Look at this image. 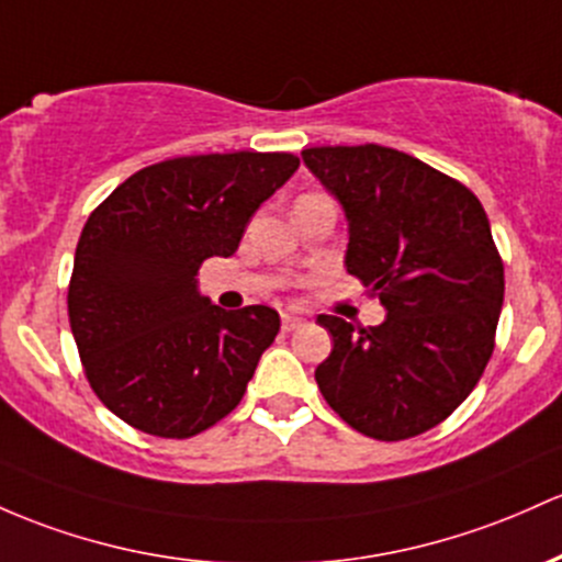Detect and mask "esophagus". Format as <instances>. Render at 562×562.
I'll use <instances>...</instances> for the list:
<instances>
[{"label": "esophagus", "mask_w": 562, "mask_h": 562, "mask_svg": "<svg viewBox=\"0 0 562 562\" xmlns=\"http://www.w3.org/2000/svg\"><path fill=\"white\" fill-rule=\"evenodd\" d=\"M301 323H304V319L299 317V314H282V330H295V328H301Z\"/></svg>", "instance_id": "34e87169"}]
</instances>
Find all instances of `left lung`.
<instances>
[{
    "label": "left lung",
    "mask_w": 562,
    "mask_h": 562,
    "mask_svg": "<svg viewBox=\"0 0 562 562\" xmlns=\"http://www.w3.org/2000/svg\"><path fill=\"white\" fill-rule=\"evenodd\" d=\"M301 157L347 215V271L386 310L375 328L319 314L333 351L314 379L351 429L408 440L470 397L493 355L504 263L488 215L464 183L397 149L314 146Z\"/></svg>",
    "instance_id": "obj_1"
}]
</instances>
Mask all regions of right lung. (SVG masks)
<instances>
[{"mask_svg":"<svg viewBox=\"0 0 562 562\" xmlns=\"http://www.w3.org/2000/svg\"><path fill=\"white\" fill-rule=\"evenodd\" d=\"M295 170L299 157L282 151L165 159L90 213L74 252L69 323L92 392L122 422L183 440L237 408L280 314L221 310L196 274L239 248L252 213Z\"/></svg>","mask_w":562,"mask_h":562,"instance_id":"obj_1","label":"right lung"}]
</instances>
